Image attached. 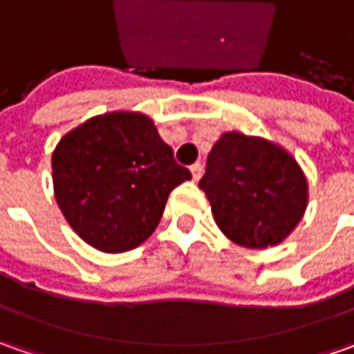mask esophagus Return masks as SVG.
Masks as SVG:
<instances>
[{
	"instance_id": "esophagus-1",
	"label": "esophagus",
	"mask_w": 354,
	"mask_h": 354,
	"mask_svg": "<svg viewBox=\"0 0 354 354\" xmlns=\"http://www.w3.org/2000/svg\"><path fill=\"white\" fill-rule=\"evenodd\" d=\"M191 175H193V181H198V179H201V175H203V165H201V163L191 165Z\"/></svg>"
}]
</instances>
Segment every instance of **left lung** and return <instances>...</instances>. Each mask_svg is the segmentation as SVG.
Here are the masks:
<instances>
[{"instance_id":"obj_1","label":"left lung","mask_w":354,"mask_h":354,"mask_svg":"<svg viewBox=\"0 0 354 354\" xmlns=\"http://www.w3.org/2000/svg\"><path fill=\"white\" fill-rule=\"evenodd\" d=\"M198 187L218 228L254 250L290 236L307 207V181L297 161L276 143L240 131L223 133L212 145Z\"/></svg>"}]
</instances>
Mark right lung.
<instances>
[{
    "label": "right lung",
    "mask_w": 354,
    "mask_h": 354,
    "mask_svg": "<svg viewBox=\"0 0 354 354\" xmlns=\"http://www.w3.org/2000/svg\"><path fill=\"white\" fill-rule=\"evenodd\" d=\"M191 173L140 112H110L68 131L53 151L55 198L96 250L138 248L161 221L169 193Z\"/></svg>",
    "instance_id": "1"
}]
</instances>
